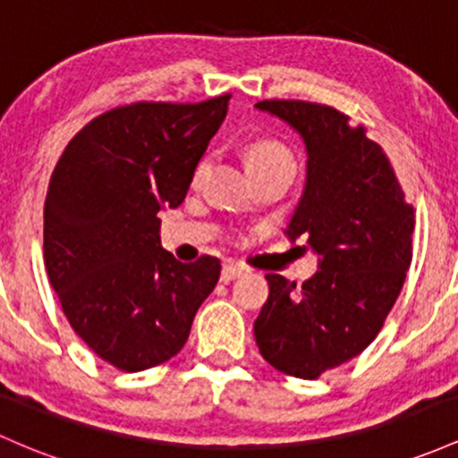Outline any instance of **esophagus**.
<instances>
[{
	"instance_id": "esophagus-1",
	"label": "esophagus",
	"mask_w": 458,
	"mask_h": 458,
	"mask_svg": "<svg viewBox=\"0 0 458 458\" xmlns=\"http://www.w3.org/2000/svg\"><path fill=\"white\" fill-rule=\"evenodd\" d=\"M241 274H243V269L237 267V265H224V269H221V283H230V280L239 278Z\"/></svg>"
}]
</instances>
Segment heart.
I'll list each match as a JSON object with an SVG mask.
<instances>
[{
	"mask_svg": "<svg viewBox=\"0 0 458 458\" xmlns=\"http://www.w3.org/2000/svg\"><path fill=\"white\" fill-rule=\"evenodd\" d=\"M248 167L250 172L252 169H267V167H286V169H293V156H291L289 149L284 148L283 143L274 139H259L254 143H250L248 148ZM206 163L208 160H202L195 169V180H199V175L204 174Z\"/></svg>",
	"mask_w": 458,
	"mask_h": 458,
	"instance_id": "b5f03b06",
	"label": "heart"
}]
</instances>
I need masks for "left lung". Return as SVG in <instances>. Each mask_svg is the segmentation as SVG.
Instances as JSON below:
<instances>
[{"instance_id": "obj_1", "label": "left lung", "mask_w": 458, "mask_h": 458, "mask_svg": "<svg viewBox=\"0 0 458 458\" xmlns=\"http://www.w3.org/2000/svg\"><path fill=\"white\" fill-rule=\"evenodd\" d=\"M254 106L304 140L306 182L284 234L318 254L302 286L265 276L256 345L271 368L313 380L359 356L383 328L413 259V206L383 148L344 113L295 99Z\"/></svg>"}]
</instances>
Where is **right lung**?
Masks as SVG:
<instances>
[{"label": "right lung", "instance_id": "obj_1", "mask_svg": "<svg viewBox=\"0 0 458 458\" xmlns=\"http://www.w3.org/2000/svg\"><path fill=\"white\" fill-rule=\"evenodd\" d=\"M228 99L108 110L54 169L45 269L75 335L114 368L143 371L178 354L217 284V259L180 263L160 245L158 213L184 202Z\"/></svg>", "mask_w": 458, "mask_h": 458}]
</instances>
